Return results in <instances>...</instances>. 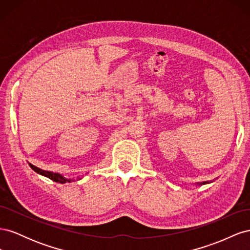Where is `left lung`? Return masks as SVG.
<instances>
[{"label":"left lung","instance_id":"8db88e82","mask_svg":"<svg viewBox=\"0 0 250 250\" xmlns=\"http://www.w3.org/2000/svg\"><path fill=\"white\" fill-rule=\"evenodd\" d=\"M211 181H203V183H199V184H196V185H199V186H202V185H207V184H210Z\"/></svg>","mask_w":250,"mask_h":250}]
</instances>
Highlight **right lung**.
Returning <instances> with one entry per match:
<instances>
[{
  "mask_svg": "<svg viewBox=\"0 0 250 250\" xmlns=\"http://www.w3.org/2000/svg\"><path fill=\"white\" fill-rule=\"evenodd\" d=\"M29 166L31 167V169L33 171H35L37 174H41V175L44 176V177H48L50 178L51 180L55 181V183H59V184H65V183H71V181H74L75 179L74 178H66L64 177L62 174L60 173H55V172H52V171H46V170H42L39 167H36V166L30 164L29 163ZM77 179H81V177H77Z\"/></svg>",
  "mask_w": 250,
  "mask_h": 250,
  "instance_id": "add662e5",
  "label": "right lung"
}]
</instances>
